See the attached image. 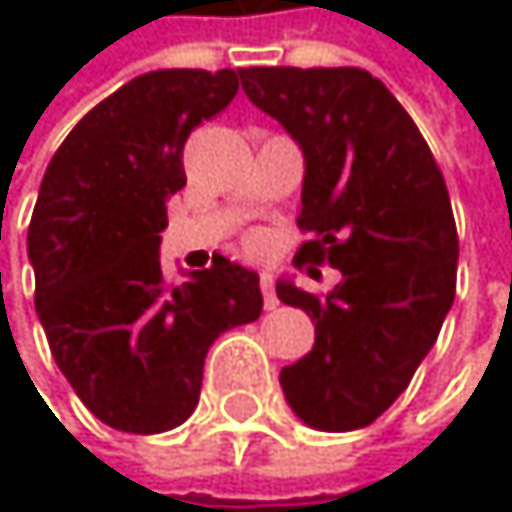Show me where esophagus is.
I'll return each instance as SVG.
<instances>
[{"label":"esophagus","mask_w":512,"mask_h":512,"mask_svg":"<svg viewBox=\"0 0 512 512\" xmlns=\"http://www.w3.org/2000/svg\"><path fill=\"white\" fill-rule=\"evenodd\" d=\"M261 291H264V307L267 310H276L279 307V298H276V285H273V276L270 273H261Z\"/></svg>","instance_id":"obj_1"}]
</instances>
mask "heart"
<instances>
[{"label":"heart","mask_w":512,"mask_h":512,"mask_svg":"<svg viewBox=\"0 0 512 512\" xmlns=\"http://www.w3.org/2000/svg\"><path fill=\"white\" fill-rule=\"evenodd\" d=\"M251 248H261V236H254V239H251Z\"/></svg>","instance_id":"heart-1"}]
</instances>
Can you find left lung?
Instances as JSON below:
<instances>
[{
    "label": "left lung",
    "instance_id": "1",
    "mask_svg": "<svg viewBox=\"0 0 512 512\" xmlns=\"http://www.w3.org/2000/svg\"><path fill=\"white\" fill-rule=\"evenodd\" d=\"M239 79L304 150L298 227L310 239L294 264L344 273L325 298L276 285L282 304L316 322L313 350L282 368V393L316 430L368 427L408 387L455 301L445 178L415 119L368 70L248 67Z\"/></svg>",
    "mask_w": 512,
    "mask_h": 512
}]
</instances>
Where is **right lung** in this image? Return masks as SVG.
<instances>
[{
    "mask_svg": "<svg viewBox=\"0 0 512 512\" xmlns=\"http://www.w3.org/2000/svg\"><path fill=\"white\" fill-rule=\"evenodd\" d=\"M239 91V70H156L88 110L39 187L27 251L51 356L97 421L165 433L199 402L205 353L264 310L258 273L214 258L174 285L159 264L184 144Z\"/></svg>",
    "mask_w": 512,
    "mask_h": 512,
    "instance_id": "obj_1",
    "label": "right lung"
}]
</instances>
